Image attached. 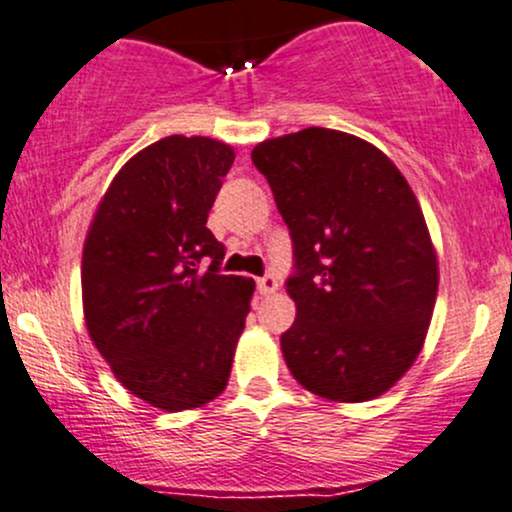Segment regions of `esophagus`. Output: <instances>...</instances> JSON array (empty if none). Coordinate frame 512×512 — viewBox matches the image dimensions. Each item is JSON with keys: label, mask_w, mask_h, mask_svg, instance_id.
Here are the masks:
<instances>
[{"label": "esophagus", "mask_w": 512, "mask_h": 512, "mask_svg": "<svg viewBox=\"0 0 512 512\" xmlns=\"http://www.w3.org/2000/svg\"><path fill=\"white\" fill-rule=\"evenodd\" d=\"M256 285H258V292H261V295H273V292L278 290V278H275L273 273H266L256 280Z\"/></svg>", "instance_id": "34e87169"}]
</instances>
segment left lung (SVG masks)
Instances as JSON below:
<instances>
[{"instance_id": "8db88e82", "label": "left lung", "mask_w": 512, "mask_h": 512, "mask_svg": "<svg viewBox=\"0 0 512 512\" xmlns=\"http://www.w3.org/2000/svg\"><path fill=\"white\" fill-rule=\"evenodd\" d=\"M251 162L292 239L297 319L280 336L292 377L331 401L375 399L416 360L438 295L416 195L387 154L341 130L266 140Z\"/></svg>"}]
</instances>
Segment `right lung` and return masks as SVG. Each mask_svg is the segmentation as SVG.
<instances>
[{
	"mask_svg": "<svg viewBox=\"0 0 512 512\" xmlns=\"http://www.w3.org/2000/svg\"><path fill=\"white\" fill-rule=\"evenodd\" d=\"M234 162L210 137L171 135L137 152L103 195L82 261L91 341L125 389L166 411L227 387L254 280L222 275L205 227Z\"/></svg>",
	"mask_w": 512,
	"mask_h": 512,
	"instance_id": "obj_1",
	"label": "right lung"
}]
</instances>
